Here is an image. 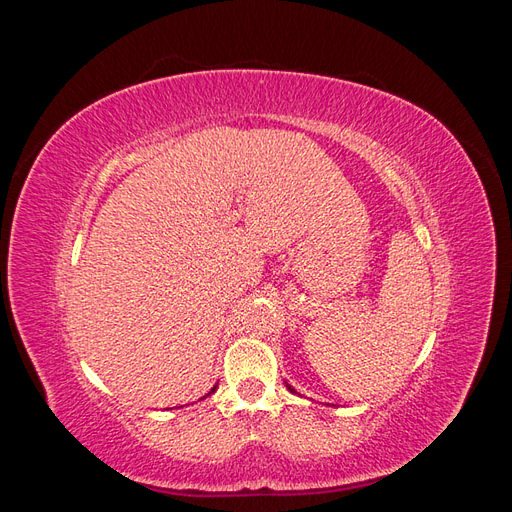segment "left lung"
<instances>
[{"label":"left lung","mask_w":512,"mask_h":512,"mask_svg":"<svg viewBox=\"0 0 512 512\" xmlns=\"http://www.w3.org/2000/svg\"><path fill=\"white\" fill-rule=\"evenodd\" d=\"M286 386H288V389H290V393H297V391H294V389H292V386H290V384H286Z\"/></svg>","instance_id":"8db88e82"}]
</instances>
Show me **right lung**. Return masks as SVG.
Listing matches in <instances>:
<instances>
[{"label":"right lung","instance_id":"1","mask_svg":"<svg viewBox=\"0 0 512 512\" xmlns=\"http://www.w3.org/2000/svg\"><path fill=\"white\" fill-rule=\"evenodd\" d=\"M215 389H218V384H215V386H213V389H211V393H215ZM211 393H209V395H211Z\"/></svg>","mask_w":512,"mask_h":512}]
</instances>
